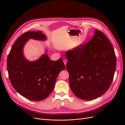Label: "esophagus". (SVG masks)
Here are the masks:
<instances>
[{
    "instance_id": "1",
    "label": "esophagus",
    "mask_w": 125,
    "mask_h": 125,
    "mask_svg": "<svg viewBox=\"0 0 125 125\" xmlns=\"http://www.w3.org/2000/svg\"><path fill=\"white\" fill-rule=\"evenodd\" d=\"M63 62L64 63L65 66H66V63H67V60L66 59H63Z\"/></svg>"
}]
</instances>
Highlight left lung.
I'll use <instances>...</instances> for the list:
<instances>
[{
    "label": "left lung",
    "mask_w": 125,
    "mask_h": 125,
    "mask_svg": "<svg viewBox=\"0 0 125 125\" xmlns=\"http://www.w3.org/2000/svg\"><path fill=\"white\" fill-rule=\"evenodd\" d=\"M71 90L80 99L91 100L108 90L116 67L114 49L107 37L96 30L86 44L65 52Z\"/></svg>",
    "instance_id": "obj_1"
}]
</instances>
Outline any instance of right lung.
<instances>
[{
  "label": "right lung",
  "mask_w": 125,
  "mask_h": 125,
  "mask_svg": "<svg viewBox=\"0 0 125 125\" xmlns=\"http://www.w3.org/2000/svg\"><path fill=\"white\" fill-rule=\"evenodd\" d=\"M29 39L44 41L47 37L42 31H28L17 38L7 59L10 82L21 95L33 101L45 99L54 90L57 77L65 67L62 58L50 60L47 53L35 61L25 58L23 48Z\"/></svg>",
  "instance_id": "1"
}]
</instances>
